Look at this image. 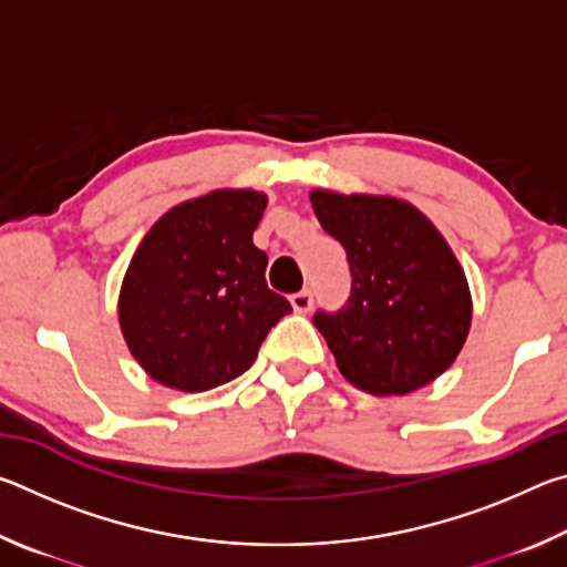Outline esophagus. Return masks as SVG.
Instances as JSON below:
<instances>
[{"mask_svg": "<svg viewBox=\"0 0 567 567\" xmlns=\"http://www.w3.org/2000/svg\"><path fill=\"white\" fill-rule=\"evenodd\" d=\"M290 302H292V310H295V312H300V315L310 312V310H312V290L295 292V295L290 297Z\"/></svg>", "mask_w": 567, "mask_h": 567, "instance_id": "obj_1", "label": "esophagus"}]
</instances>
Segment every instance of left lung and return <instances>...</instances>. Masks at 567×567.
<instances>
[{"mask_svg":"<svg viewBox=\"0 0 567 567\" xmlns=\"http://www.w3.org/2000/svg\"><path fill=\"white\" fill-rule=\"evenodd\" d=\"M310 203L350 262L348 305L312 318L342 375L382 398L443 375L473 320L465 272L445 237L395 197L315 189Z\"/></svg>","mask_w":567,"mask_h":567,"instance_id":"1","label":"left lung"}]
</instances>
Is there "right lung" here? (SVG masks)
Masks as SVG:
<instances>
[{
  "mask_svg": "<svg viewBox=\"0 0 567 567\" xmlns=\"http://www.w3.org/2000/svg\"><path fill=\"white\" fill-rule=\"evenodd\" d=\"M267 197L215 189L162 215L120 290V328L134 360L172 390L205 392L255 362L277 320L292 312L265 280L252 243Z\"/></svg>",
  "mask_w": 567,
  "mask_h": 567,
  "instance_id": "obj_1",
  "label": "right lung"
}]
</instances>
